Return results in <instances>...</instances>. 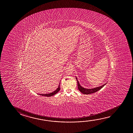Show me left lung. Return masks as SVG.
Returning <instances> with one entry per match:
<instances>
[{
	"instance_id": "left-lung-1",
	"label": "left lung",
	"mask_w": 133,
	"mask_h": 133,
	"mask_svg": "<svg viewBox=\"0 0 133 133\" xmlns=\"http://www.w3.org/2000/svg\"><path fill=\"white\" fill-rule=\"evenodd\" d=\"M76 81L77 82V85H78V89L83 94H86V95H88V94H92V93H94L96 91H97L98 90H99L100 89H101L103 87H104L105 85L107 84V83H105L104 84L102 85L99 87H97L94 88H92V89H86L85 88L83 87L82 86H81L80 83H79L78 81L77 80V78L76 76Z\"/></svg>"
}]
</instances>
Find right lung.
<instances>
[{"label": "right lung", "instance_id": "add662e5", "mask_svg": "<svg viewBox=\"0 0 133 133\" xmlns=\"http://www.w3.org/2000/svg\"><path fill=\"white\" fill-rule=\"evenodd\" d=\"M60 90V83L59 85H58V87L57 88V89L56 90H55L54 91L50 93H48V94H39V95H41L42 96H47V97H50V96H54L55 94H57V92L59 91V90Z\"/></svg>", "mask_w": 133, "mask_h": 133}]
</instances>
